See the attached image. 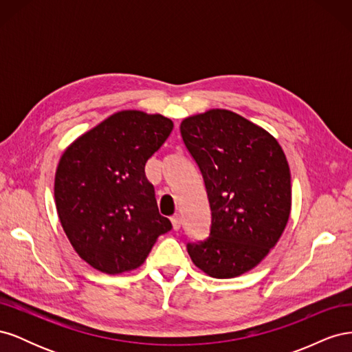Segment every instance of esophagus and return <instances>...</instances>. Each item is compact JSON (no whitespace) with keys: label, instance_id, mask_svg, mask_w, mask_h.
<instances>
[{"label":"esophagus","instance_id":"obj_1","mask_svg":"<svg viewBox=\"0 0 352 352\" xmlns=\"http://www.w3.org/2000/svg\"><path fill=\"white\" fill-rule=\"evenodd\" d=\"M170 220H172L173 229H175V230H179V229H180V225H182V219H180V216H179V214H175Z\"/></svg>","mask_w":352,"mask_h":352}]
</instances>
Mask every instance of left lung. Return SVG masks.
I'll return each instance as SVG.
<instances>
[{
  "label": "left lung",
  "instance_id": "obj_1",
  "mask_svg": "<svg viewBox=\"0 0 352 352\" xmlns=\"http://www.w3.org/2000/svg\"><path fill=\"white\" fill-rule=\"evenodd\" d=\"M180 133L204 177L211 208L210 236L188 242V254L211 278H236L261 263L289 220L286 155L267 131L225 109L186 117Z\"/></svg>",
  "mask_w": 352,
  "mask_h": 352
}]
</instances>
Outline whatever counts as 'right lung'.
I'll return each mask as SVG.
<instances>
[{
  "label": "right lung",
  "instance_id": "add662e5",
  "mask_svg": "<svg viewBox=\"0 0 352 352\" xmlns=\"http://www.w3.org/2000/svg\"><path fill=\"white\" fill-rule=\"evenodd\" d=\"M172 131L173 122L162 114L123 110L63 153L54 180L57 214L91 267L107 274L140 267L157 238L172 229L145 176L148 158Z\"/></svg>",
  "mask_w": 352,
  "mask_h": 352
}]
</instances>
